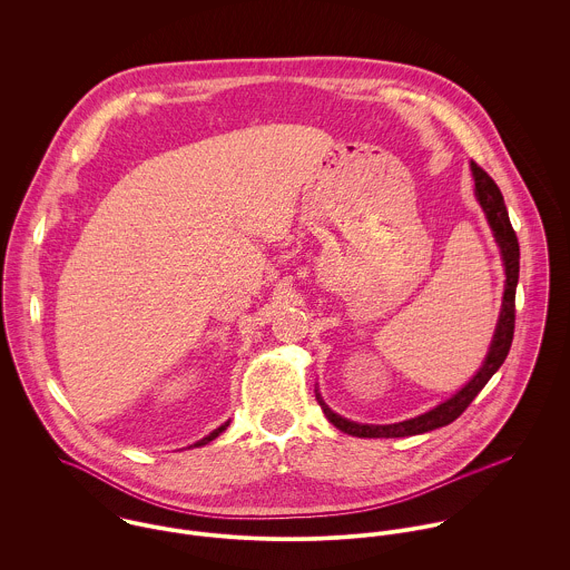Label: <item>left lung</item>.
Instances as JSON below:
<instances>
[{
  "instance_id": "obj_1",
  "label": "left lung",
  "mask_w": 570,
  "mask_h": 570,
  "mask_svg": "<svg viewBox=\"0 0 570 570\" xmlns=\"http://www.w3.org/2000/svg\"><path fill=\"white\" fill-rule=\"evenodd\" d=\"M472 173H474V184H476V197L488 215L489 226L493 230V237L500 245L502 252V261H504V296H502V309H500V318L498 326L489 346L488 357L481 366V371L468 382L465 389H461L452 400L443 402L441 406L432 407L430 412L400 421V423H389V425H362V423H353L348 419H342L340 414H335L333 410L325 406V402L318 397L321 406L325 410L326 419L342 432L351 434V436H360V439H397V436H412V434H423L436 428H443L448 423H452L454 419H459L468 406L474 402V397L485 389L491 375L502 366V362L509 355L511 342H513V328H515V285H518V274H520V245L515 230L511 228L509 222V213L504 208V199L502 193L498 188V184L491 179L485 168H481L479 164L472 163Z\"/></svg>"
}]
</instances>
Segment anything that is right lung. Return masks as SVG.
<instances>
[{"label":"right lung","mask_w":570,"mask_h":570,"mask_svg":"<svg viewBox=\"0 0 570 570\" xmlns=\"http://www.w3.org/2000/svg\"><path fill=\"white\" fill-rule=\"evenodd\" d=\"M226 428H228V421H226V423H224V425H219V428H217V430H213V432H210V434H208V436H204V439H202V441H197V443H195V445H206V443H210V441H213V439H217V436H219V434H222V432H224V430H226Z\"/></svg>","instance_id":"right-lung-1"}]
</instances>
